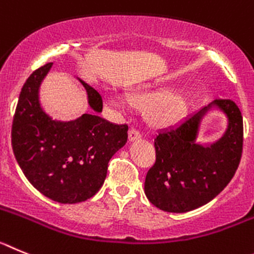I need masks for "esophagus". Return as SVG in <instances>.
I'll return each instance as SVG.
<instances>
[{"mask_svg": "<svg viewBox=\"0 0 254 254\" xmlns=\"http://www.w3.org/2000/svg\"><path fill=\"white\" fill-rule=\"evenodd\" d=\"M141 138V134L139 130L136 129H130L129 130V140L130 141H134V140H138V139Z\"/></svg>", "mask_w": 254, "mask_h": 254, "instance_id": "34e87169", "label": "esophagus"}]
</instances>
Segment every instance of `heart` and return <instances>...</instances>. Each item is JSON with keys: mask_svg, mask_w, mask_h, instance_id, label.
<instances>
[{"mask_svg": "<svg viewBox=\"0 0 254 254\" xmlns=\"http://www.w3.org/2000/svg\"><path fill=\"white\" fill-rule=\"evenodd\" d=\"M131 101L136 106H153L152 120L155 124L168 125L175 123L185 109V100L182 96L166 93L162 91H145L131 96ZM115 105H120L119 100H111Z\"/></svg>", "mask_w": 254, "mask_h": 254, "instance_id": "obj_1", "label": "heart"}]
</instances>
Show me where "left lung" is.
Masks as SVG:
<instances>
[{"instance_id": "left-lung-1", "label": "left lung", "mask_w": 254, "mask_h": 254, "mask_svg": "<svg viewBox=\"0 0 254 254\" xmlns=\"http://www.w3.org/2000/svg\"><path fill=\"white\" fill-rule=\"evenodd\" d=\"M212 106L228 118L224 135L210 146L195 143L200 119ZM155 163L144 191L154 206L168 212L195 210L216 197L234 176L243 150V118L232 100H215L154 138Z\"/></svg>"}]
</instances>
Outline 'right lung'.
<instances>
[{
    "label": "right lung",
    "instance_id": "right-lung-1",
    "mask_svg": "<svg viewBox=\"0 0 254 254\" xmlns=\"http://www.w3.org/2000/svg\"><path fill=\"white\" fill-rule=\"evenodd\" d=\"M52 65L38 68L22 86L11 143L25 177L39 192L61 204H77L101 189L109 161L127 143V125L113 124L93 113L70 122L53 120L39 101V87ZM79 82L91 109L101 113V95Z\"/></svg>",
    "mask_w": 254,
    "mask_h": 254
}]
</instances>
